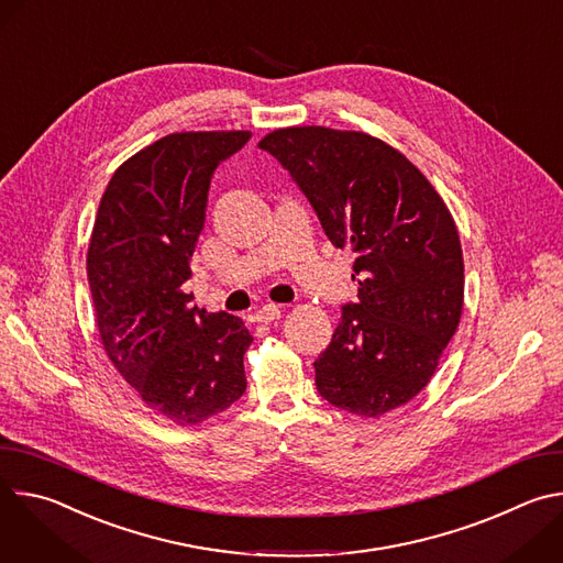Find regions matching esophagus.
Returning <instances> with one entry per match:
<instances>
[{
	"instance_id": "1",
	"label": "esophagus",
	"mask_w": 563,
	"mask_h": 563,
	"mask_svg": "<svg viewBox=\"0 0 563 563\" xmlns=\"http://www.w3.org/2000/svg\"><path fill=\"white\" fill-rule=\"evenodd\" d=\"M280 313H283V309L278 307V305H274V302H269V305H265V307H261L258 311H256V320L258 323H274V320H278L280 318Z\"/></svg>"
}]
</instances>
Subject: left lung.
<instances>
[{"label":"left lung","mask_w":563,"mask_h":563,"mask_svg":"<svg viewBox=\"0 0 563 563\" xmlns=\"http://www.w3.org/2000/svg\"><path fill=\"white\" fill-rule=\"evenodd\" d=\"M258 146L289 172L330 243L356 256L358 302L343 307L313 361L318 394L358 417L406 406L459 328L463 254L452 213L404 153L363 131L287 126Z\"/></svg>","instance_id":"8db88e82"}]
</instances>
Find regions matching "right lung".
<instances>
[{"label": "right lung", "instance_id": "1", "mask_svg": "<svg viewBox=\"0 0 563 563\" xmlns=\"http://www.w3.org/2000/svg\"><path fill=\"white\" fill-rule=\"evenodd\" d=\"M250 131L159 137L118 167L87 254L96 323L109 361L155 412L196 426L245 394L252 334L238 316L191 307V256L211 176Z\"/></svg>", "mask_w": 563, "mask_h": 563}]
</instances>
